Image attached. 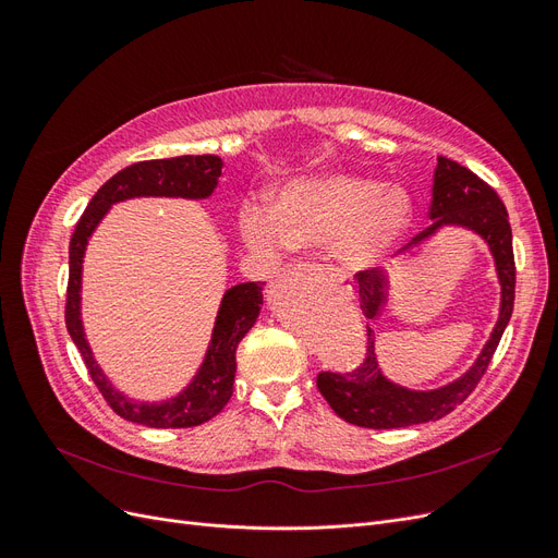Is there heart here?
<instances>
[{"label": "heart", "mask_w": 558, "mask_h": 558, "mask_svg": "<svg viewBox=\"0 0 558 558\" xmlns=\"http://www.w3.org/2000/svg\"><path fill=\"white\" fill-rule=\"evenodd\" d=\"M412 223V199L388 183L347 172L291 181L277 205L246 202L240 232L253 248L277 256L289 246L332 244L335 258L351 272L384 265Z\"/></svg>", "instance_id": "heart-1"}]
</instances>
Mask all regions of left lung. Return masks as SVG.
Returning a JSON list of instances; mask_svg holds the SVG:
<instances>
[{
    "mask_svg": "<svg viewBox=\"0 0 558 558\" xmlns=\"http://www.w3.org/2000/svg\"><path fill=\"white\" fill-rule=\"evenodd\" d=\"M430 226L418 232L416 238L404 246L426 244L430 238L447 226L465 228L480 234L484 244L494 256L496 275L500 283V312L494 326L492 337L484 344L477 361L470 365L465 375L453 379L440 388L430 391H414V388L400 386L384 377L377 353H375V320L381 316L391 279L381 269H365L356 275L361 310L367 318V353L359 367L351 373H320L316 386L320 396L328 400L337 416L353 426L363 428H408L414 424L437 421L456 404H461L477 381L486 373L488 363L494 359V351L500 337L510 324L514 307V253H512V228L508 221V209L496 195L492 185L484 183L477 174H472L468 167L453 162L449 158L437 156L435 174H433V202H430Z\"/></svg>",
    "mask_w": 558,
    "mask_h": 558,
    "instance_id": "8db88e82",
    "label": "left lung"
}]
</instances>
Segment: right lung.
Instances as JSON below:
<instances>
[{
  "instance_id": "1",
  "label": "right lung",
  "mask_w": 558,
  "mask_h": 558,
  "mask_svg": "<svg viewBox=\"0 0 558 558\" xmlns=\"http://www.w3.org/2000/svg\"><path fill=\"white\" fill-rule=\"evenodd\" d=\"M223 160L218 156H177L165 160L134 162L125 170L113 174L102 189L88 202L86 211L78 218L76 230L70 242V283H66V307L64 320L72 342L81 351L83 363L88 367L99 393L105 396L109 408L132 424L148 428H191L214 418L221 412L230 396L238 361L234 351L242 337L253 328L263 307V283L246 281L226 291L221 307L216 314L211 340L199 369L191 384L174 398L160 402L132 400L113 388L102 373V367L93 359V349L86 340L81 320V275L83 256H86L88 240L95 228L107 216L116 202L132 197H183V199H207L218 185Z\"/></svg>"
}]
</instances>
